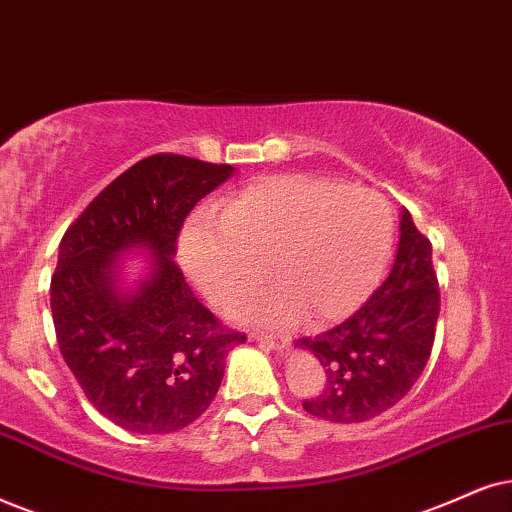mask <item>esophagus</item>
<instances>
[{
  "instance_id": "34e87169",
  "label": "esophagus",
  "mask_w": 512,
  "mask_h": 512,
  "mask_svg": "<svg viewBox=\"0 0 512 512\" xmlns=\"http://www.w3.org/2000/svg\"><path fill=\"white\" fill-rule=\"evenodd\" d=\"M252 340L260 342L262 347L274 349V352H283V349L290 345L286 335H274V333H252Z\"/></svg>"
}]
</instances>
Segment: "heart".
I'll return each instance as SVG.
<instances>
[{
  "mask_svg": "<svg viewBox=\"0 0 512 512\" xmlns=\"http://www.w3.org/2000/svg\"><path fill=\"white\" fill-rule=\"evenodd\" d=\"M394 241L387 200L312 174L252 181L198 217L181 238L186 274L208 300L226 304L264 274L278 283L234 307L241 319L288 326L309 312L326 323L352 314L383 276Z\"/></svg>",
  "mask_w": 512,
  "mask_h": 512,
  "instance_id": "1",
  "label": "heart"
}]
</instances>
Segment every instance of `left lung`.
<instances>
[{
    "mask_svg": "<svg viewBox=\"0 0 512 512\" xmlns=\"http://www.w3.org/2000/svg\"><path fill=\"white\" fill-rule=\"evenodd\" d=\"M397 260L390 276L340 326L297 340L326 371V390L304 411L333 423H364L392 409L428 364L439 316L432 245L401 210Z\"/></svg>",
    "mask_w": 512,
    "mask_h": 512,
    "instance_id": "1",
    "label": "left lung"
}]
</instances>
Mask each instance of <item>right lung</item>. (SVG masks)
<instances>
[{"instance_id":"add662e5","label":"right lung","mask_w":512,"mask_h":512,"mask_svg":"<svg viewBox=\"0 0 512 512\" xmlns=\"http://www.w3.org/2000/svg\"><path fill=\"white\" fill-rule=\"evenodd\" d=\"M234 174L186 155L139 160L70 224L51 276V316L63 359L94 409L139 435L191 425L222 385L226 331L174 262L184 219ZM146 254L132 284L121 257Z\"/></svg>"}]
</instances>
